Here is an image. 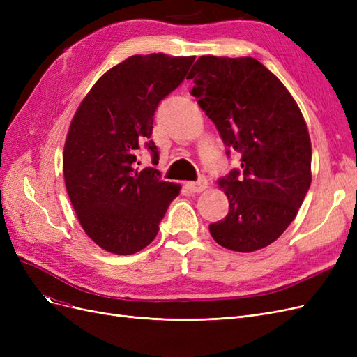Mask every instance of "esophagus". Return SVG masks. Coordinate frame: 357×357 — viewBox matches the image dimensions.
Listing matches in <instances>:
<instances>
[{
	"label": "esophagus",
	"instance_id": "1",
	"mask_svg": "<svg viewBox=\"0 0 357 357\" xmlns=\"http://www.w3.org/2000/svg\"><path fill=\"white\" fill-rule=\"evenodd\" d=\"M186 188L193 193H199V192H204L205 189L208 188V183L205 178H199L198 181H188Z\"/></svg>",
	"mask_w": 357,
	"mask_h": 357
}]
</instances>
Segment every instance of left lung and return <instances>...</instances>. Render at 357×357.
<instances>
[{"mask_svg":"<svg viewBox=\"0 0 357 357\" xmlns=\"http://www.w3.org/2000/svg\"><path fill=\"white\" fill-rule=\"evenodd\" d=\"M188 79L225 146L241 153V171L219 181L229 213L208 226L210 234L228 250L256 252L287 229L310 189L304 116L286 86L250 56H201Z\"/></svg>","mask_w":357,"mask_h":357,"instance_id":"8db88e82","label":"left lung"}]
</instances>
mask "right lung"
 I'll use <instances>...</instances> for the list:
<instances>
[{"mask_svg": "<svg viewBox=\"0 0 357 357\" xmlns=\"http://www.w3.org/2000/svg\"><path fill=\"white\" fill-rule=\"evenodd\" d=\"M195 56L134 55L96 80L71 119L62 169L73 208L86 235L102 250L134 255L155 240L181 186L158 171L135 168L150 139L158 104L185 80Z\"/></svg>", "mask_w": 357, "mask_h": 357, "instance_id": "1", "label": "right lung"}]
</instances>
